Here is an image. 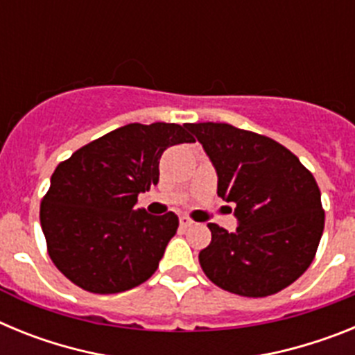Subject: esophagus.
<instances>
[{"mask_svg": "<svg viewBox=\"0 0 355 355\" xmlns=\"http://www.w3.org/2000/svg\"><path fill=\"white\" fill-rule=\"evenodd\" d=\"M180 225H181V227L187 229V227H190V225H193V220H192V218H188V216H181Z\"/></svg>", "mask_w": 355, "mask_h": 355, "instance_id": "34e87169", "label": "esophagus"}]
</instances>
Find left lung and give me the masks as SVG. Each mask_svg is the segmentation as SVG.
I'll return each instance as SVG.
<instances>
[{
    "label": "left lung",
    "mask_w": 355,
    "mask_h": 355,
    "mask_svg": "<svg viewBox=\"0 0 355 355\" xmlns=\"http://www.w3.org/2000/svg\"><path fill=\"white\" fill-rule=\"evenodd\" d=\"M218 175L216 193L234 202L238 227L208 224L199 263L213 284L266 297L295 283L315 259L324 233L320 188L300 159L265 135L224 122L188 124Z\"/></svg>",
    "instance_id": "8db88e82"
}]
</instances>
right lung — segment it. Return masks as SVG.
<instances>
[{"mask_svg":"<svg viewBox=\"0 0 355 355\" xmlns=\"http://www.w3.org/2000/svg\"><path fill=\"white\" fill-rule=\"evenodd\" d=\"M193 142L180 124H126L87 144L55 168L40 225L55 266L90 293H121L155 274L178 231V215L135 209L158 184L159 158Z\"/></svg>","mask_w":355,"mask_h":355,"instance_id":"obj_1","label":"right lung"}]
</instances>
